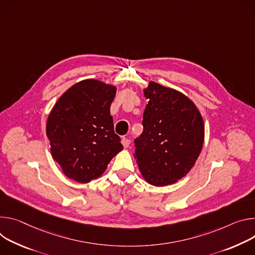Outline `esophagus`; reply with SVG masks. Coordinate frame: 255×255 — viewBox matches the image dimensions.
Listing matches in <instances>:
<instances>
[{
    "mask_svg": "<svg viewBox=\"0 0 255 255\" xmlns=\"http://www.w3.org/2000/svg\"><path fill=\"white\" fill-rule=\"evenodd\" d=\"M122 144H123V146L125 148H128L129 146V144H130V140L128 138H127V137H123L122 138Z\"/></svg>",
    "mask_w": 255,
    "mask_h": 255,
    "instance_id": "esophagus-1",
    "label": "esophagus"
}]
</instances>
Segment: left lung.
I'll return each instance as SVG.
<instances>
[{
    "instance_id": "left-lung-1",
    "label": "left lung",
    "mask_w": 255,
    "mask_h": 255,
    "mask_svg": "<svg viewBox=\"0 0 255 255\" xmlns=\"http://www.w3.org/2000/svg\"><path fill=\"white\" fill-rule=\"evenodd\" d=\"M144 95L149 102L133 157L149 184L171 185L190 171L202 152L203 117L186 95L156 82H149Z\"/></svg>"
}]
</instances>
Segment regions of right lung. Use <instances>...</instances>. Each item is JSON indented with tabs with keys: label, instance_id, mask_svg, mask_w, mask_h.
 I'll return each mask as SVG.
<instances>
[{
	"label": "right lung",
	"instance_id": "obj_1",
	"mask_svg": "<svg viewBox=\"0 0 255 255\" xmlns=\"http://www.w3.org/2000/svg\"><path fill=\"white\" fill-rule=\"evenodd\" d=\"M116 94L112 84L86 79L69 88L49 112L50 152L68 178L80 183L97 179L123 151L110 116Z\"/></svg>",
	"mask_w": 255,
	"mask_h": 255
}]
</instances>
